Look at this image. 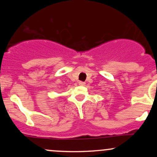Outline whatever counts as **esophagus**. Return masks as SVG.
Returning a JSON list of instances; mask_svg holds the SVG:
<instances>
[{"mask_svg":"<svg viewBox=\"0 0 157 157\" xmlns=\"http://www.w3.org/2000/svg\"><path fill=\"white\" fill-rule=\"evenodd\" d=\"M78 83H79V85H80V86H84V85L86 84V82H82V81H80V82H79Z\"/></svg>","mask_w":157,"mask_h":157,"instance_id":"34e87169","label":"esophagus"}]
</instances>
